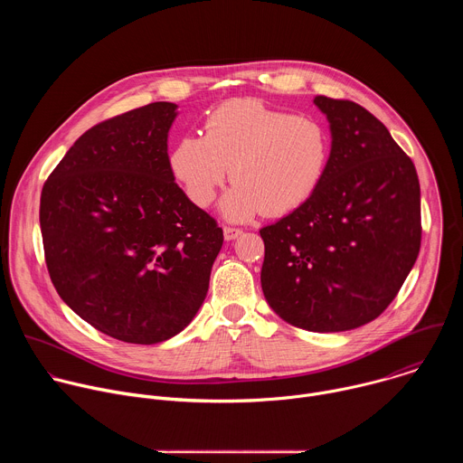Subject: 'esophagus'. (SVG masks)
I'll return each instance as SVG.
<instances>
[{"instance_id": "obj_1", "label": "esophagus", "mask_w": 463, "mask_h": 463, "mask_svg": "<svg viewBox=\"0 0 463 463\" xmlns=\"http://www.w3.org/2000/svg\"><path fill=\"white\" fill-rule=\"evenodd\" d=\"M241 234V229H236V227H223V236H225V240L227 241H231V240H236L238 236Z\"/></svg>"}]
</instances>
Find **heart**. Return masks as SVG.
Segmentation results:
<instances>
[{
  "label": "heart",
  "instance_id": "1",
  "mask_svg": "<svg viewBox=\"0 0 463 463\" xmlns=\"http://www.w3.org/2000/svg\"><path fill=\"white\" fill-rule=\"evenodd\" d=\"M329 134L309 115H291L258 100H231L205 122V137L184 136L170 154V170L197 207L214 202L218 188L236 183L222 211L243 222L263 213L282 216L304 205L329 163Z\"/></svg>",
  "mask_w": 463,
  "mask_h": 463
}]
</instances>
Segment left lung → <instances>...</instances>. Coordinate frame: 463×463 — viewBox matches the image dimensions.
Here are the masks:
<instances>
[{"instance_id":"8db88e82","label":"left lung","mask_w":463,"mask_h":463,"mask_svg":"<svg viewBox=\"0 0 463 463\" xmlns=\"http://www.w3.org/2000/svg\"><path fill=\"white\" fill-rule=\"evenodd\" d=\"M332 129L326 174L309 200L260 229L261 289L307 332H346L377 318L402 289L421 245L412 159L368 109L315 97Z\"/></svg>"}]
</instances>
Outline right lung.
<instances>
[{"label": "right lung", "instance_id": "right-lung-1", "mask_svg": "<svg viewBox=\"0 0 463 463\" xmlns=\"http://www.w3.org/2000/svg\"><path fill=\"white\" fill-rule=\"evenodd\" d=\"M172 102L90 128L40 197L45 263L61 300L99 332L157 345L202 307L223 245L216 220L174 181Z\"/></svg>", "mask_w": 463, "mask_h": 463}]
</instances>
